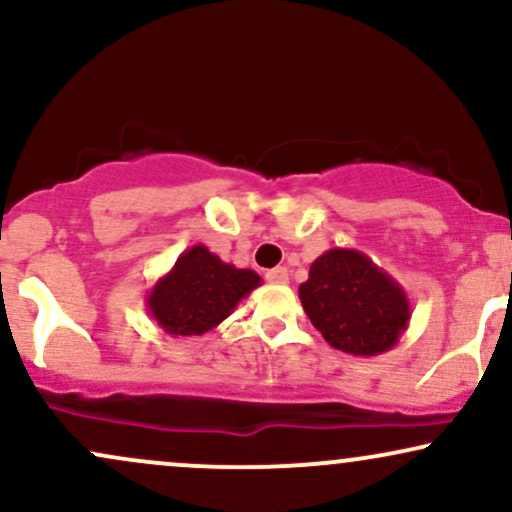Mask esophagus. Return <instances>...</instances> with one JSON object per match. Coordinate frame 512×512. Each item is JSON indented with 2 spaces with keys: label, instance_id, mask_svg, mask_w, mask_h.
Wrapping results in <instances>:
<instances>
[{
  "label": "esophagus",
  "instance_id": "34e87169",
  "mask_svg": "<svg viewBox=\"0 0 512 512\" xmlns=\"http://www.w3.org/2000/svg\"><path fill=\"white\" fill-rule=\"evenodd\" d=\"M264 276H267V281H272V284H289V269H286V267L269 269V272Z\"/></svg>",
  "mask_w": 512,
  "mask_h": 512
}]
</instances>
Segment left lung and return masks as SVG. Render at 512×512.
<instances>
[{
	"label": "left lung",
	"mask_w": 512,
	"mask_h": 512,
	"mask_svg": "<svg viewBox=\"0 0 512 512\" xmlns=\"http://www.w3.org/2000/svg\"><path fill=\"white\" fill-rule=\"evenodd\" d=\"M298 298L325 342L354 356L390 351L411 320L402 286L358 250L332 248L317 257Z\"/></svg>",
	"instance_id": "left-lung-1"
}]
</instances>
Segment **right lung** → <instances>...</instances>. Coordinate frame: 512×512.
<instances>
[{"mask_svg":"<svg viewBox=\"0 0 512 512\" xmlns=\"http://www.w3.org/2000/svg\"><path fill=\"white\" fill-rule=\"evenodd\" d=\"M260 284L252 269L226 264L207 245H192L156 281L146 308L170 337H195L214 330Z\"/></svg>","mask_w":512,"mask_h":512,"instance_id":"right-lung-1","label":"right lung"}]
</instances>
